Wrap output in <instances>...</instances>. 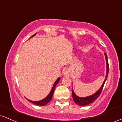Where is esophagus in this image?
<instances>
[{
	"mask_svg": "<svg viewBox=\"0 0 122 122\" xmlns=\"http://www.w3.org/2000/svg\"><path fill=\"white\" fill-rule=\"evenodd\" d=\"M63 75H64V76H68L69 75H70V72H69V71L67 70H64L63 71Z\"/></svg>",
	"mask_w": 122,
	"mask_h": 122,
	"instance_id": "34e87169",
	"label": "esophagus"
}]
</instances>
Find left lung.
I'll return each mask as SVG.
<instances>
[{
	"label": "left lung",
	"mask_w": 122,
	"mask_h": 122,
	"mask_svg": "<svg viewBox=\"0 0 122 122\" xmlns=\"http://www.w3.org/2000/svg\"><path fill=\"white\" fill-rule=\"evenodd\" d=\"M104 54H105V58H106V67H107V68H106L107 69V70H106V75L102 85V86H101V88L99 89L98 91L97 92L94 93V94H93V95L88 96V97H80L76 95V94L74 93V92H73L72 89V94L73 100L76 103L77 105H79V106H86V105H88L89 104H90V103L93 102H94V101H95L96 99L99 97V96H100L101 93L102 92V89L103 88V86H104L105 81H106V80H107L108 73H109V63H108V61H107V56L106 53H104Z\"/></svg>",
	"instance_id": "left-lung-1"
}]
</instances>
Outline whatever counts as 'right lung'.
I'll return each instance as SVG.
<instances>
[{"label":"right lung","instance_id":"1","mask_svg":"<svg viewBox=\"0 0 122 122\" xmlns=\"http://www.w3.org/2000/svg\"><path fill=\"white\" fill-rule=\"evenodd\" d=\"M36 34V33L34 34V35H33L32 36H31L30 38L34 37V36H35ZM60 80H61V77L58 78V79H57L55 81V82H54L53 86H52V88L51 89V91L50 92L49 95H48L46 97H45L44 99H43V100H42L41 101H31L30 100H28V99H27V98L26 99L29 101L30 102L34 103V104H35V105H39V106H45V105H47V103H49L51 100V99L52 98V95H53L54 92V89H55V86H56V85L58 84V82Z\"/></svg>","mask_w":122,"mask_h":122}]
</instances>
